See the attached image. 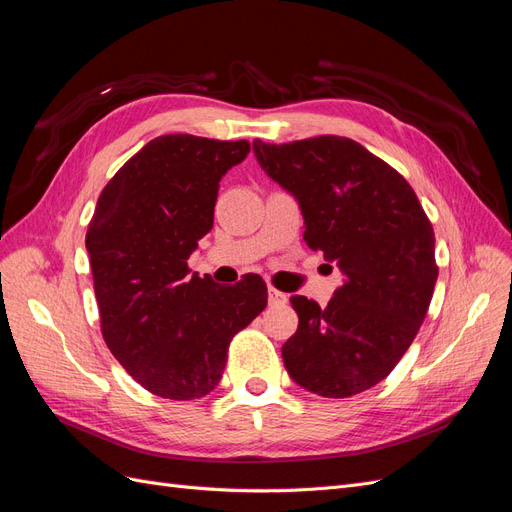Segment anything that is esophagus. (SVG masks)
Here are the masks:
<instances>
[{"label": "esophagus", "instance_id": "esophagus-1", "mask_svg": "<svg viewBox=\"0 0 512 512\" xmlns=\"http://www.w3.org/2000/svg\"><path fill=\"white\" fill-rule=\"evenodd\" d=\"M288 301V294L280 292L277 288H269V305H284Z\"/></svg>", "mask_w": 512, "mask_h": 512}]
</instances>
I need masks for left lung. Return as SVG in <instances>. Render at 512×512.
Wrapping results in <instances>:
<instances>
[{
  "label": "left lung",
  "mask_w": 512,
  "mask_h": 512,
  "mask_svg": "<svg viewBox=\"0 0 512 512\" xmlns=\"http://www.w3.org/2000/svg\"><path fill=\"white\" fill-rule=\"evenodd\" d=\"M254 156L297 198L305 243L344 275L327 307L292 297L299 329L282 346L286 371L322 397L363 393L391 374L425 320L438 280L431 222L410 183L350 138H256Z\"/></svg>",
  "instance_id": "left-lung-1"
}]
</instances>
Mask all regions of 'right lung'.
Wrapping results in <instances>:
<instances>
[{
  "label": "right lung",
  "instance_id": "1",
  "mask_svg": "<svg viewBox=\"0 0 512 512\" xmlns=\"http://www.w3.org/2000/svg\"><path fill=\"white\" fill-rule=\"evenodd\" d=\"M250 143L166 134L102 190L89 252L102 335L128 374L164 399H198L222 380L230 339L267 307L260 275L220 286L188 258L213 226L220 181Z\"/></svg>",
  "mask_w": 512,
  "mask_h": 512
}]
</instances>
